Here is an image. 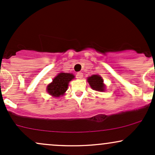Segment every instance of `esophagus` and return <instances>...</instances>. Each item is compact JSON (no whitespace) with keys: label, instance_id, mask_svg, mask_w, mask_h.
<instances>
[{"label":"esophagus","instance_id":"obj_1","mask_svg":"<svg viewBox=\"0 0 155 155\" xmlns=\"http://www.w3.org/2000/svg\"><path fill=\"white\" fill-rule=\"evenodd\" d=\"M76 78H77L78 79H81L83 78V74L82 73L79 72L77 74H76Z\"/></svg>","mask_w":155,"mask_h":155}]
</instances>
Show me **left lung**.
I'll list each match as a JSON object with an SVG mask.
<instances>
[{"instance_id":"1","label":"left lung","mask_w":155,"mask_h":155,"mask_svg":"<svg viewBox=\"0 0 155 155\" xmlns=\"http://www.w3.org/2000/svg\"><path fill=\"white\" fill-rule=\"evenodd\" d=\"M87 81L92 90L98 92L105 91L106 86L104 84V79L99 75H92L87 78Z\"/></svg>"}]
</instances>
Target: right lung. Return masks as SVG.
<instances>
[{
  "mask_svg": "<svg viewBox=\"0 0 155 155\" xmlns=\"http://www.w3.org/2000/svg\"><path fill=\"white\" fill-rule=\"evenodd\" d=\"M74 78L71 73H60L52 80V82L48 84L47 91L53 97H60L67 90L68 84Z\"/></svg>",
  "mask_w": 155,
  "mask_h": 155,
  "instance_id": "add662e5",
  "label": "right lung"
}]
</instances>
